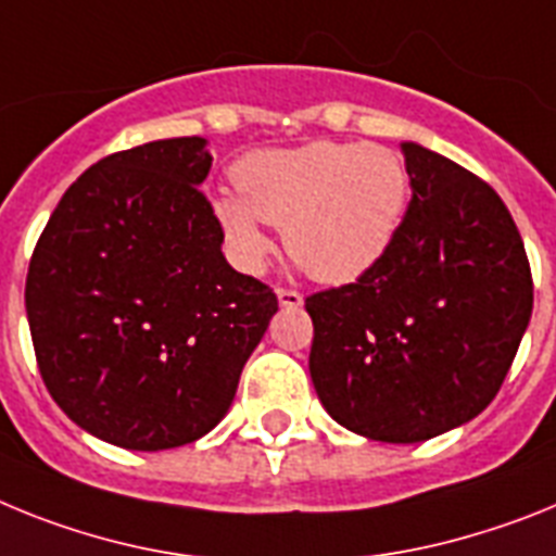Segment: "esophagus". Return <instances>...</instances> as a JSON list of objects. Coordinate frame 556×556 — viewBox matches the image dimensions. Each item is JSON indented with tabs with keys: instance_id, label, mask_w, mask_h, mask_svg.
<instances>
[{
	"instance_id": "esophagus-1",
	"label": "esophagus",
	"mask_w": 556,
	"mask_h": 556,
	"mask_svg": "<svg viewBox=\"0 0 556 556\" xmlns=\"http://www.w3.org/2000/svg\"><path fill=\"white\" fill-rule=\"evenodd\" d=\"M277 299H279V305L291 307V311H296V307L305 305V299H302V293L291 291V288H277Z\"/></svg>"
}]
</instances>
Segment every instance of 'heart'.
I'll use <instances>...</instances> for the list:
<instances>
[{"mask_svg": "<svg viewBox=\"0 0 556 556\" xmlns=\"http://www.w3.org/2000/svg\"><path fill=\"white\" fill-rule=\"evenodd\" d=\"M237 192L212 198L229 257L249 274L274 251L268 224L282 226L285 249L325 285L358 282L392 251L403 229L412 176L392 148L318 142L251 151L231 167Z\"/></svg>", "mask_w": 556, "mask_h": 556, "instance_id": "b5f03b06", "label": "heart"}]
</instances>
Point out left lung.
Returning a JSON list of instances; mask_svg holds the SVG:
<instances>
[{
  "instance_id": "8db88e82",
  "label": "left lung",
  "mask_w": 556,
  "mask_h": 556,
  "mask_svg": "<svg viewBox=\"0 0 556 556\" xmlns=\"http://www.w3.org/2000/svg\"><path fill=\"white\" fill-rule=\"evenodd\" d=\"M412 204L383 263L305 299L311 378L338 425L412 445L479 417L532 318L523 240L486 181L403 142Z\"/></svg>"
}]
</instances>
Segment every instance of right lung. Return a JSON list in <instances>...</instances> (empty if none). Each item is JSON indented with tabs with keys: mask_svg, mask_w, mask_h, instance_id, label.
<instances>
[{
	"mask_svg": "<svg viewBox=\"0 0 556 556\" xmlns=\"http://www.w3.org/2000/svg\"><path fill=\"white\" fill-rule=\"evenodd\" d=\"M204 137L91 164L33 251L24 305L61 412L125 451L210 433L277 313V293L226 263L201 192Z\"/></svg>",
	"mask_w": 556,
	"mask_h": 556,
	"instance_id": "1",
	"label": "right lung"
}]
</instances>
